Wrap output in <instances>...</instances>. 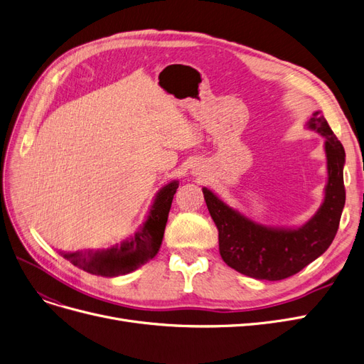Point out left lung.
I'll use <instances>...</instances> for the list:
<instances>
[{
	"label": "left lung",
	"mask_w": 364,
	"mask_h": 364,
	"mask_svg": "<svg viewBox=\"0 0 364 364\" xmlns=\"http://www.w3.org/2000/svg\"><path fill=\"white\" fill-rule=\"evenodd\" d=\"M306 128L323 136L327 159L324 200L309 221L299 227H270L232 209L209 188H203L206 205L218 228L220 254L225 264L255 279L281 281L323 255L336 236L345 206V149L316 110Z\"/></svg>",
	"instance_id": "obj_1"
}]
</instances>
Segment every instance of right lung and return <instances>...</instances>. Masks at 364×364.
Here are the masks:
<instances>
[{
	"label": "right lung",
	"instance_id": "add662e5",
	"mask_svg": "<svg viewBox=\"0 0 364 364\" xmlns=\"http://www.w3.org/2000/svg\"><path fill=\"white\" fill-rule=\"evenodd\" d=\"M179 181H170L154 198L146 220L136 230L134 235L122 242L112 245L107 250L60 252L71 264L98 276L127 274L152 259L161 246L173 196L176 194Z\"/></svg>",
	"mask_w": 364,
	"mask_h": 364
}]
</instances>
